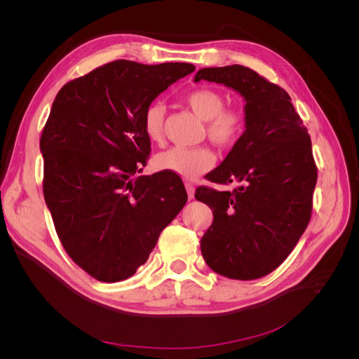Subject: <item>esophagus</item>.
I'll use <instances>...</instances> for the list:
<instances>
[{"instance_id": "esophagus-1", "label": "esophagus", "mask_w": 359, "mask_h": 359, "mask_svg": "<svg viewBox=\"0 0 359 359\" xmlns=\"http://www.w3.org/2000/svg\"><path fill=\"white\" fill-rule=\"evenodd\" d=\"M186 190H187V194H189V199H193L194 198V186L190 182L186 184Z\"/></svg>"}]
</instances>
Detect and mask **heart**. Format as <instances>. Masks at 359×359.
Segmentation results:
<instances>
[{"instance_id": "obj_1", "label": "heart", "mask_w": 359, "mask_h": 359, "mask_svg": "<svg viewBox=\"0 0 359 359\" xmlns=\"http://www.w3.org/2000/svg\"><path fill=\"white\" fill-rule=\"evenodd\" d=\"M186 103L201 119L206 121V133L214 144L229 147L235 144L244 130V115L233 107H223V97L210 88L193 90L186 95ZM165 109L156 103L151 104L144 115V132L153 142H158L163 136ZM215 163V156L210 148H184L172 147L161 151L154 158V165L160 170H168L186 180H196L210 170Z\"/></svg>"}]
</instances>
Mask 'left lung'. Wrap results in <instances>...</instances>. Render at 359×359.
I'll return each mask as SVG.
<instances>
[{"instance_id":"left-lung-1","label":"left lung","mask_w":359,"mask_h":359,"mask_svg":"<svg viewBox=\"0 0 359 359\" xmlns=\"http://www.w3.org/2000/svg\"><path fill=\"white\" fill-rule=\"evenodd\" d=\"M199 81L223 83L245 100L244 133L206 175L211 182L240 187H198L194 194L214 210L201 252L217 274L260 278L290 255L310 222L318 181L311 140L289 94L255 70L240 64L206 67L194 76Z\"/></svg>"}]
</instances>
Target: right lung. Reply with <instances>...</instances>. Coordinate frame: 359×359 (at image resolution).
<instances>
[{"mask_svg":"<svg viewBox=\"0 0 359 359\" xmlns=\"http://www.w3.org/2000/svg\"><path fill=\"white\" fill-rule=\"evenodd\" d=\"M194 69L118 60L67 82L52 103L40 137L43 194L67 255L99 281L132 277L187 202L175 173L133 177L151 151L145 111Z\"/></svg>","mask_w":359,"mask_h":359,"instance_id":"add662e5","label":"right lung"}]
</instances>
